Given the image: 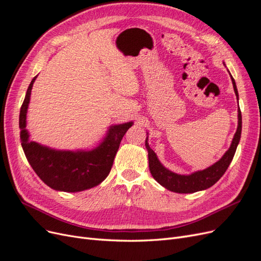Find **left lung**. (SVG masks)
<instances>
[{"label": "left lung", "instance_id": "1", "mask_svg": "<svg viewBox=\"0 0 261 261\" xmlns=\"http://www.w3.org/2000/svg\"><path fill=\"white\" fill-rule=\"evenodd\" d=\"M231 80H232L236 98L239 100V91H238V88H236V84L232 75H231ZM238 112H239V125L234 135V138L232 140L231 147L228 148V150L223 154V156L221 158L218 162L212 164L211 167L204 169L202 171L194 172L189 175L176 174V173L168 170L167 168H164L161 164V162L159 161V159H158V156L154 153L153 150L149 147L148 137H147L146 148L148 150L149 170H150V173H151L152 177L160 185L169 189V191L179 193V194L196 193L199 191H203V189H207L212 185H215L217 181L222 177V175L227 170L228 165H230V163L232 162L233 156L236 151V148H238V145L240 143L241 133H242V113H241L240 108Z\"/></svg>", "mask_w": 261, "mask_h": 261}]
</instances>
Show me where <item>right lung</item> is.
<instances>
[{
    "label": "right lung",
    "instance_id": "obj_1",
    "mask_svg": "<svg viewBox=\"0 0 261 261\" xmlns=\"http://www.w3.org/2000/svg\"><path fill=\"white\" fill-rule=\"evenodd\" d=\"M36 78L28 87L19 113L21 147L31 168L44 184L55 191L76 193L99 185L111 171L121 140L133 122L111 126L103 141L89 151H63L38 144L29 139L26 129L27 110Z\"/></svg>",
    "mask_w": 261,
    "mask_h": 261
}]
</instances>
